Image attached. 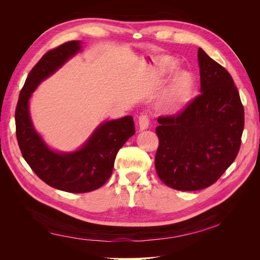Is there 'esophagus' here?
Returning a JSON list of instances; mask_svg holds the SVG:
<instances>
[{
  "instance_id": "esophagus-1",
  "label": "esophagus",
  "mask_w": 260,
  "mask_h": 260,
  "mask_svg": "<svg viewBox=\"0 0 260 260\" xmlns=\"http://www.w3.org/2000/svg\"><path fill=\"white\" fill-rule=\"evenodd\" d=\"M149 125V120L148 117L146 115H142L139 117V127H140V131L146 130Z\"/></svg>"
}]
</instances>
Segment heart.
Here are the masks:
<instances>
[{
    "label": "heart",
    "mask_w": 260,
    "mask_h": 260,
    "mask_svg": "<svg viewBox=\"0 0 260 260\" xmlns=\"http://www.w3.org/2000/svg\"><path fill=\"white\" fill-rule=\"evenodd\" d=\"M176 67L174 61H167L166 72L172 73ZM194 88V78L190 73L185 70L177 73L166 91L160 96L157 108L165 115H176L180 113L192 100Z\"/></svg>",
    "instance_id": "b5f03b06"
}]
</instances>
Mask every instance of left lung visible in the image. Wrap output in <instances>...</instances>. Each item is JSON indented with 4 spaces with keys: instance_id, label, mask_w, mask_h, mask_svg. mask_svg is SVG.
Masks as SVG:
<instances>
[{
    "instance_id": "8db88e82",
    "label": "left lung",
    "mask_w": 260,
    "mask_h": 260,
    "mask_svg": "<svg viewBox=\"0 0 260 260\" xmlns=\"http://www.w3.org/2000/svg\"><path fill=\"white\" fill-rule=\"evenodd\" d=\"M201 94L176 116L159 117L156 172L180 191L210 186L237 157L244 108L231 75L201 48Z\"/></svg>"
}]
</instances>
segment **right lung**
<instances>
[{"instance_id": "obj_1", "label": "right lung", "mask_w": 260, "mask_h": 260, "mask_svg": "<svg viewBox=\"0 0 260 260\" xmlns=\"http://www.w3.org/2000/svg\"><path fill=\"white\" fill-rule=\"evenodd\" d=\"M81 50L80 41H70L44 54L29 73L15 113L23 158L46 184L69 193L91 192L103 185L112 175L118 151L136 132L132 116H124L102 122L76 151L57 152L35 129L29 112L31 95L39 84Z\"/></svg>"}]
</instances>
